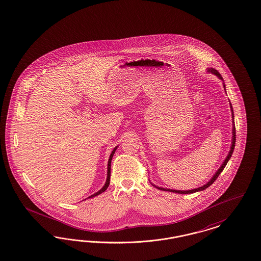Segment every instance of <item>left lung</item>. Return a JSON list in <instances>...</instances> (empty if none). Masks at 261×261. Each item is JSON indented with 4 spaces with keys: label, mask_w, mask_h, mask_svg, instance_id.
<instances>
[{
    "label": "left lung",
    "mask_w": 261,
    "mask_h": 261,
    "mask_svg": "<svg viewBox=\"0 0 261 261\" xmlns=\"http://www.w3.org/2000/svg\"><path fill=\"white\" fill-rule=\"evenodd\" d=\"M207 72H210V73H212V74H214L216 75L217 77H219V79H221V80H223V77L221 76V74L219 73L218 70H216L215 68H207ZM224 81V80H223ZM224 88H225V84H224ZM230 109H231V112H232V119H234L233 116V110H232V106H231V104H230ZM235 126L232 127V142H231V146H230V150H229V152L227 154V156H226V158L225 159V161L223 163V165L220 167V169L218 170V171H216L215 174L213 175V177L211 178V179L209 180L208 182H207L205 185H203V186H201V187H198L197 189H193V190H188V191H180V190H171V189H165V188H161V187H157V186H155V185H153V186H155L156 188H158V189L162 190V191H168V192H172V193H178V194H193V193H196V192H198V191H203V190L206 189L208 188L210 185H212L213 183H214V181H215L217 178H218V176L221 174V172L223 171V170L225 169V166H226V164L228 162V160L230 159V157H231V155H232V153H233L234 150V146H235V140H236V137H235Z\"/></svg>",
    "instance_id": "8db88e82"
}]
</instances>
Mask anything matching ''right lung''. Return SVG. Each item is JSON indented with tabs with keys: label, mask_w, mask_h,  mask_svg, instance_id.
<instances>
[{
	"label": "right lung",
	"mask_w": 261,
	"mask_h": 261,
	"mask_svg": "<svg viewBox=\"0 0 261 261\" xmlns=\"http://www.w3.org/2000/svg\"><path fill=\"white\" fill-rule=\"evenodd\" d=\"M117 146H116L115 148H114V150L112 151L111 153V155H110V158H109L108 161V171H107V179H106V182H105V185L101 188V189L99 190L97 193H95V194H93V195H91L90 198H93V197H96V196H98L100 194H102L103 192H105L107 188H108L109 185H110V177H111V162H112V158H113V156H114V154L116 152V150H117Z\"/></svg>",
	"instance_id": "right-lung-1"
}]
</instances>
